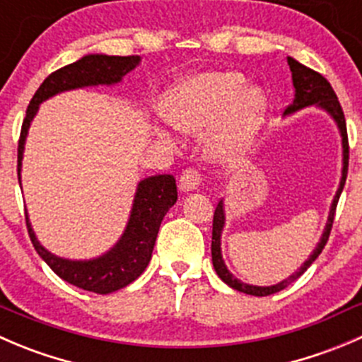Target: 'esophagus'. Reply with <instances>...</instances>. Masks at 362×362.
I'll list each match as a JSON object with an SVG mask.
<instances>
[{
    "mask_svg": "<svg viewBox=\"0 0 362 362\" xmlns=\"http://www.w3.org/2000/svg\"><path fill=\"white\" fill-rule=\"evenodd\" d=\"M199 184H202V173H199L196 168H187V170L180 175L182 191H185V192L194 191V189H198Z\"/></svg>",
    "mask_w": 362,
    "mask_h": 362,
    "instance_id": "34e87169",
    "label": "esophagus"
}]
</instances>
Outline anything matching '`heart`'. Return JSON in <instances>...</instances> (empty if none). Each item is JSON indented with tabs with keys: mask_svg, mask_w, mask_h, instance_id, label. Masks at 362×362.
<instances>
[{
	"mask_svg": "<svg viewBox=\"0 0 362 362\" xmlns=\"http://www.w3.org/2000/svg\"><path fill=\"white\" fill-rule=\"evenodd\" d=\"M173 127L191 134L210 132L205 150L216 163H233L251 150L263 127L267 95L262 88L245 86L238 72H206L173 88L163 106Z\"/></svg>",
	"mask_w": 362,
	"mask_h": 362,
	"instance_id": "b5f03b06",
	"label": "heart"
}]
</instances>
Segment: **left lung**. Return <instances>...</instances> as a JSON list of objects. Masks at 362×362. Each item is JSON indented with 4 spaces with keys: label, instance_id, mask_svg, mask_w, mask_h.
<instances>
[{
    "label": "left lung",
    "instance_id": "1",
    "mask_svg": "<svg viewBox=\"0 0 362 362\" xmlns=\"http://www.w3.org/2000/svg\"><path fill=\"white\" fill-rule=\"evenodd\" d=\"M288 65L290 70H292V79H293V88H296V99H293V104H290L288 107L285 110V115L296 113V111L303 110V107L308 106H318L322 110L327 111L334 122L338 124L339 134H341V143H343V171H341V182H339L338 192H336L334 199H332L331 210H329V219L327 224H325V230L322 233L320 242L315 247V251L311 252L310 258L303 263L299 270H297L296 274L290 276L288 279L285 281L278 283L274 286H252V285H245V283L238 281L233 274H231L230 270L226 269L223 262V256H221V233H223V226H224V205L223 202L217 203L216 212H214V223H212V263L214 269H216L217 276L226 283L228 286H231L233 290H238L242 293H247V296H256V297H265V296H272V293L281 292L283 288L293 283L296 279H299L300 276L304 274L308 270V267L318 258V255L322 252V249L325 247L329 240V235H331L332 230V223H334V214H336V206H338V199L339 194L343 191V185H345L346 180V173H349V136H346V122H345V115H343L341 104H339L338 97H336L334 90H332L331 83L325 79L322 74H318L317 70L310 69V66L303 65L297 59L288 58Z\"/></svg>",
    "mask_w": 362,
    "mask_h": 362
}]
</instances>
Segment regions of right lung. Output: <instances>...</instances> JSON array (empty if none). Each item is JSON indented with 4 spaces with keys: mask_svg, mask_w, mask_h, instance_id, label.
I'll return each instance as SVG.
<instances>
[{
    "mask_svg": "<svg viewBox=\"0 0 362 362\" xmlns=\"http://www.w3.org/2000/svg\"><path fill=\"white\" fill-rule=\"evenodd\" d=\"M139 59H141L139 56L88 54L45 77L44 83L35 92L33 99L30 100L26 118L21 127L19 146H17V178L19 182L24 141H26L31 120L38 111V104L56 93L74 90V88L118 83L125 74L131 72L138 65ZM177 196V184H175L173 175H156V177L139 182L124 235L111 251L95 259L74 262V259L59 258V256L49 252L37 240L33 230H31L30 219L26 216L28 233H30L35 251L63 281L70 283L77 288L88 290V292L106 296V293L125 288L143 274V270L146 269L150 258H152L160 223L168 210L175 205Z\"/></svg>",
    "mask_w": 362,
    "mask_h": 362,
    "instance_id": "obj_1",
    "label": "right lung"
}]
</instances>
